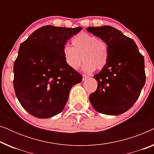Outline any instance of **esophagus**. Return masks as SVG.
I'll return each instance as SVG.
<instances>
[{"label":"esophagus","instance_id":"1","mask_svg":"<svg viewBox=\"0 0 154 154\" xmlns=\"http://www.w3.org/2000/svg\"><path fill=\"white\" fill-rule=\"evenodd\" d=\"M88 78V76L87 75H85V74H83V81H85L86 79H87Z\"/></svg>","mask_w":154,"mask_h":154}]
</instances>
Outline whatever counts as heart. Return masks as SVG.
Listing matches in <instances>:
<instances>
[{"label": "heart", "instance_id": "obj_1", "mask_svg": "<svg viewBox=\"0 0 154 154\" xmlns=\"http://www.w3.org/2000/svg\"><path fill=\"white\" fill-rule=\"evenodd\" d=\"M72 46L65 45L62 49L64 61L69 68L76 70L84 62L83 70L92 72L102 70L108 62L109 49L108 44L90 33L82 32L73 38Z\"/></svg>", "mask_w": 154, "mask_h": 154}]
</instances>
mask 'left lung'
Returning <instances> with one entry per match:
<instances>
[{
	"mask_svg": "<svg viewBox=\"0 0 154 154\" xmlns=\"http://www.w3.org/2000/svg\"><path fill=\"white\" fill-rule=\"evenodd\" d=\"M86 30L106 41L109 49L106 66L94 75L97 88L90 95V102L99 113L121 114L133 106L145 84L144 57L133 40L112 26Z\"/></svg>",
	"mask_w": 154,
	"mask_h": 154,
	"instance_id": "1",
	"label": "left lung"
}]
</instances>
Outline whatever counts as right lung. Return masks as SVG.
<instances>
[{
	"label": "right lung",
	"instance_id": "1",
	"mask_svg": "<svg viewBox=\"0 0 154 154\" xmlns=\"http://www.w3.org/2000/svg\"><path fill=\"white\" fill-rule=\"evenodd\" d=\"M82 27L48 25L37 29L20 45L14 63L13 85L19 102L39 119L60 113L82 75L67 66L62 54L66 41Z\"/></svg>",
	"mask_w": 154,
	"mask_h": 154
}]
</instances>
